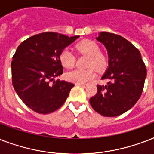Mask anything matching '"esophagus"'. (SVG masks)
Returning a JSON list of instances; mask_svg holds the SVG:
<instances>
[{
  "label": "esophagus",
  "mask_w": 154,
  "mask_h": 154,
  "mask_svg": "<svg viewBox=\"0 0 154 154\" xmlns=\"http://www.w3.org/2000/svg\"><path fill=\"white\" fill-rule=\"evenodd\" d=\"M76 85H79V86H82L83 88H85L88 85V84H85V83H76Z\"/></svg>",
  "instance_id": "1"
}]
</instances>
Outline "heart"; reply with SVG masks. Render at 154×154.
Listing matches in <instances>:
<instances>
[{
    "label": "heart",
    "instance_id": "obj_1",
    "mask_svg": "<svg viewBox=\"0 0 154 154\" xmlns=\"http://www.w3.org/2000/svg\"><path fill=\"white\" fill-rule=\"evenodd\" d=\"M76 49L82 54L89 57V67H94L97 70L105 69L108 65L107 57L100 52V47L96 42L91 40H84L76 45ZM60 64L66 69H72L76 63V57L69 49L65 48L59 54ZM66 79L74 83H85L91 81L95 77V72L93 69L86 70L75 69L65 75Z\"/></svg>",
    "mask_w": 154,
    "mask_h": 154
}]
</instances>
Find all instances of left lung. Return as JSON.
<instances>
[{
	"label": "left lung",
	"instance_id": "obj_1",
	"mask_svg": "<svg viewBox=\"0 0 154 154\" xmlns=\"http://www.w3.org/2000/svg\"><path fill=\"white\" fill-rule=\"evenodd\" d=\"M97 40L108 50L109 67L101 80L109 82L97 85L96 95L89 102L102 116L117 117L130 109L140 98L147 73L146 65L140 51L124 37L101 32Z\"/></svg>",
	"mask_w": 154,
	"mask_h": 154
}]
</instances>
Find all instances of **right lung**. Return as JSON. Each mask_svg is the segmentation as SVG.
<instances>
[{
  "label": "right lung",
  "instance_id": "add662e5",
  "mask_svg": "<svg viewBox=\"0 0 154 154\" xmlns=\"http://www.w3.org/2000/svg\"><path fill=\"white\" fill-rule=\"evenodd\" d=\"M78 37L42 32L17 47L11 63L12 82L21 101L34 112L50 113L66 101L74 84L53 78L63 73L60 53Z\"/></svg>",
  "mask_w": 154,
  "mask_h": 154
}]
</instances>
